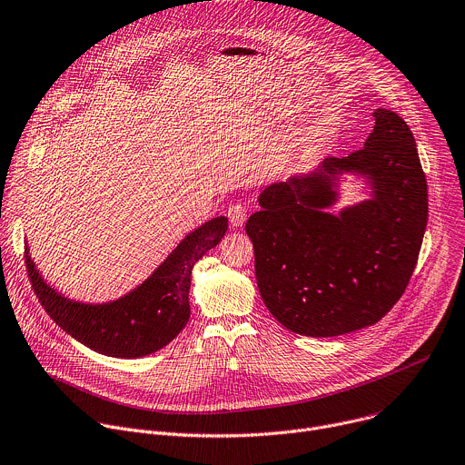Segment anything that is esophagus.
Returning <instances> with one entry per match:
<instances>
[{
  "mask_svg": "<svg viewBox=\"0 0 465 465\" xmlns=\"http://www.w3.org/2000/svg\"><path fill=\"white\" fill-rule=\"evenodd\" d=\"M227 216H229V222H231L232 227H242L243 222H245V218H247V211H245L243 203H238V202H236V203H232V205L229 207Z\"/></svg>",
  "mask_w": 465,
  "mask_h": 465,
  "instance_id": "obj_1",
  "label": "esophagus"
}]
</instances>
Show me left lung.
Returning <instances> with one entry per match:
<instances>
[{
  "instance_id": "8db88e82",
  "label": "left lung",
  "mask_w": 465,
  "mask_h": 465,
  "mask_svg": "<svg viewBox=\"0 0 465 465\" xmlns=\"http://www.w3.org/2000/svg\"><path fill=\"white\" fill-rule=\"evenodd\" d=\"M374 119L362 148L271 184L245 223L262 301L293 333L335 337L376 324L418 263L429 200L416 141L398 114L376 110ZM344 169L368 176L375 198L331 217L322 209Z\"/></svg>"
}]
</instances>
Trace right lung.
Returning <instances> with one entry per match:
<instances>
[{"label": "right lung", "mask_w": 465, "mask_h": 465, "mask_svg": "<svg viewBox=\"0 0 465 465\" xmlns=\"http://www.w3.org/2000/svg\"><path fill=\"white\" fill-rule=\"evenodd\" d=\"M227 218H214L184 238L144 284L121 301L87 306L53 292L25 249L35 295L47 315L84 346L112 357L134 359L166 346L191 317L189 292L194 263L220 243Z\"/></svg>", "instance_id": "right-lung-1"}]
</instances>
